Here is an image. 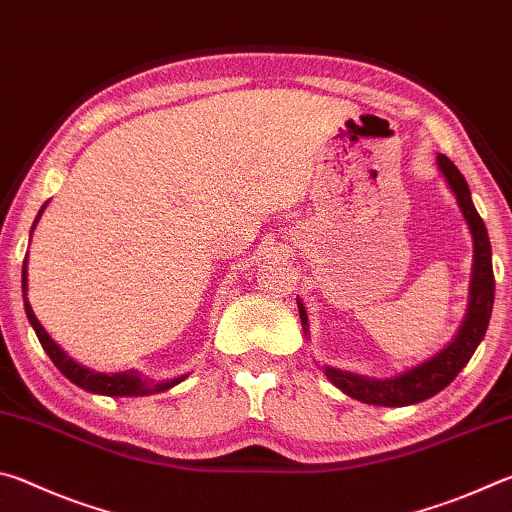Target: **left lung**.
<instances>
[{
	"label": "left lung",
	"mask_w": 512,
	"mask_h": 512,
	"mask_svg": "<svg viewBox=\"0 0 512 512\" xmlns=\"http://www.w3.org/2000/svg\"><path fill=\"white\" fill-rule=\"evenodd\" d=\"M438 167L447 178L449 187L456 194L458 207L465 216L467 225L472 230L474 239V271H472V287H470V307H467V316L463 327L458 329L456 339L447 345V348L436 354V357L424 361L422 366L406 370L404 375L386 381H372L363 379L350 372L325 368L327 379L334 386H339L343 393H348L354 400H361L366 404L377 406H406L418 404L422 400H429L436 393L443 391L445 386L452 384L458 372L465 368V363L472 359L474 350L479 348L481 339L488 329L490 316H492V302H495V273H492V248L488 239V230L485 223L476 212L472 203L470 187H467L463 173L456 169V164L447 158V155H438ZM302 329H307V314L305 307L298 302Z\"/></svg>",
	"instance_id": "8db88e82"
}]
</instances>
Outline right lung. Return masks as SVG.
Returning <instances> with one entry per match:
<instances>
[{
    "instance_id": "1",
    "label": "right lung",
    "mask_w": 512,
    "mask_h": 512,
    "mask_svg": "<svg viewBox=\"0 0 512 512\" xmlns=\"http://www.w3.org/2000/svg\"><path fill=\"white\" fill-rule=\"evenodd\" d=\"M42 210H45V207H42ZM42 210H40V214H42ZM40 214H38V219H40ZM38 219H36V223H38ZM22 293H24V309H27V318L33 325V329H36L40 345L49 354V359L54 361V366L63 372L69 381H74L76 386H81L90 393L124 397V395H144V393H153V391H167V388L176 386L180 381V379H173V381H167V384L146 388L144 381L137 375H133V372H121V375H101V372H90L88 368L79 366V363L67 359V354L49 339L45 329H42V325L38 323L36 314H33V309L27 300V262H24V266H22Z\"/></svg>"
}]
</instances>
